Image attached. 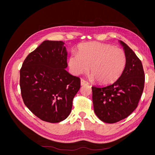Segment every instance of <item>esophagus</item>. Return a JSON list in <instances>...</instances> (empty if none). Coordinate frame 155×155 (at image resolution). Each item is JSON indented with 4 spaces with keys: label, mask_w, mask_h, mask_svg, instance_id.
I'll list each match as a JSON object with an SVG mask.
<instances>
[{
    "label": "esophagus",
    "mask_w": 155,
    "mask_h": 155,
    "mask_svg": "<svg viewBox=\"0 0 155 155\" xmlns=\"http://www.w3.org/2000/svg\"><path fill=\"white\" fill-rule=\"evenodd\" d=\"M81 85L82 86H83V85H88V83L87 81L84 80V79H81Z\"/></svg>",
    "instance_id": "34e87169"
}]
</instances>
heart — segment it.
<instances>
[{
	"instance_id": "b5f03b06",
	"label": "heart",
	"mask_w": 155,
	"mask_h": 155,
	"mask_svg": "<svg viewBox=\"0 0 155 155\" xmlns=\"http://www.w3.org/2000/svg\"><path fill=\"white\" fill-rule=\"evenodd\" d=\"M127 55L124 50L109 44L86 43L72 54L68 64L75 75L87 73L91 67V78L101 84H110L120 78L126 68Z\"/></svg>"
}]
</instances>
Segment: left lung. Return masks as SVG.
Wrapping results in <instances>:
<instances>
[{"mask_svg":"<svg viewBox=\"0 0 155 155\" xmlns=\"http://www.w3.org/2000/svg\"><path fill=\"white\" fill-rule=\"evenodd\" d=\"M120 42L127 59L124 73L112 85L92 87L94 110L100 120L108 124L118 122L132 113L138 107L144 88L142 61L128 45Z\"/></svg>","mask_w":155,"mask_h":155,"instance_id":"left-lung-1","label":"left lung"}]
</instances>
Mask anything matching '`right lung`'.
I'll return each instance as SVG.
<instances>
[{
	"mask_svg": "<svg viewBox=\"0 0 155 155\" xmlns=\"http://www.w3.org/2000/svg\"><path fill=\"white\" fill-rule=\"evenodd\" d=\"M62 41H45L27 56L20 70L25 105L41 120L58 123L71 112L80 79L65 68L67 52Z\"/></svg>",
	"mask_w": 155,
	"mask_h": 155,
	"instance_id": "add662e5",
	"label": "right lung"
}]
</instances>
